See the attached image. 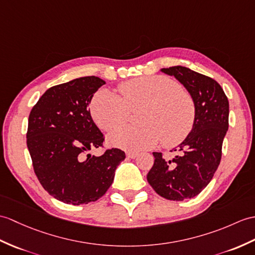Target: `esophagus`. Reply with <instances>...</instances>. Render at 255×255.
Wrapping results in <instances>:
<instances>
[{"instance_id":"esophagus-1","label":"esophagus","mask_w":255,"mask_h":255,"mask_svg":"<svg viewBox=\"0 0 255 255\" xmlns=\"http://www.w3.org/2000/svg\"><path fill=\"white\" fill-rule=\"evenodd\" d=\"M139 155V153L137 152H127V157L129 158H135Z\"/></svg>"}]
</instances>
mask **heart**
I'll use <instances>...</instances> for the list:
<instances>
[{
    "instance_id": "heart-1",
    "label": "heart",
    "mask_w": 255,
    "mask_h": 255,
    "mask_svg": "<svg viewBox=\"0 0 255 255\" xmlns=\"http://www.w3.org/2000/svg\"><path fill=\"white\" fill-rule=\"evenodd\" d=\"M122 98L109 90H100L90 102L93 122L103 131L113 132L138 112L141 125L127 127L111 138L114 145L127 151L150 149L162 141L173 147L191 133L197 117L192 96L181 90L178 82L166 76L138 77L120 86Z\"/></svg>"
}]
</instances>
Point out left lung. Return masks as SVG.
Listing matches in <instances>:
<instances>
[{
	"mask_svg": "<svg viewBox=\"0 0 255 255\" xmlns=\"http://www.w3.org/2000/svg\"><path fill=\"white\" fill-rule=\"evenodd\" d=\"M162 72L186 87L194 100L197 117L191 133L179 144L178 155L165 159L162 153L153 152L154 164L146 179L161 197L183 201L194 198L209 185L221 163L229 126V102L223 88L211 77L182 66Z\"/></svg>",
	"mask_w": 255,
	"mask_h": 255,
	"instance_id": "8db88e82",
	"label": "left lung"
}]
</instances>
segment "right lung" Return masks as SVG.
Here are the masks:
<instances>
[{
	"mask_svg": "<svg viewBox=\"0 0 255 255\" xmlns=\"http://www.w3.org/2000/svg\"><path fill=\"white\" fill-rule=\"evenodd\" d=\"M105 85L88 76L51 87L32 108L27 146L35 176L52 197L64 203L94 202L105 194L125 152L112 147L101 156L88 152L103 146L104 135L88 109Z\"/></svg>",
	"mask_w": 255,
	"mask_h": 255,
	"instance_id": "obj_1",
	"label": "right lung"
}]
</instances>
